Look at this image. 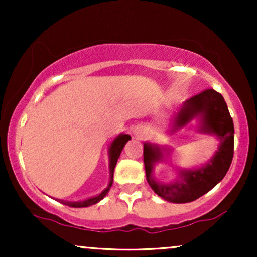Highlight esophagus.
Returning <instances> with one entry per match:
<instances>
[{"mask_svg": "<svg viewBox=\"0 0 257 257\" xmlns=\"http://www.w3.org/2000/svg\"><path fill=\"white\" fill-rule=\"evenodd\" d=\"M133 133H134L135 137H138V138H140L141 135H143V132H141L140 128H135L134 132H133Z\"/></svg>", "mask_w": 257, "mask_h": 257, "instance_id": "esophagus-1", "label": "esophagus"}]
</instances>
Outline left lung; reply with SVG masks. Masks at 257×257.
Returning <instances> with one entry per match:
<instances>
[{
	"label": "left lung",
	"instance_id": "8db88e82",
	"mask_svg": "<svg viewBox=\"0 0 257 257\" xmlns=\"http://www.w3.org/2000/svg\"><path fill=\"white\" fill-rule=\"evenodd\" d=\"M197 119V132L214 135L219 140L213 157L202 167L181 169L175 167L178 176L170 182L155 178L156 164L170 161L172 150L167 146L144 143V164L149 185L164 200L176 204L190 203L214 188L225 178L231 167L234 150V125L225 99L214 89H206L186 100L178 108L170 122V133L180 131Z\"/></svg>",
	"mask_w": 257,
	"mask_h": 257
}]
</instances>
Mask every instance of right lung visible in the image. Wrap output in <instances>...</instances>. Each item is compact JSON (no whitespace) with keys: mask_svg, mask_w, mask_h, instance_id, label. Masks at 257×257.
Wrapping results in <instances>:
<instances>
[{"mask_svg":"<svg viewBox=\"0 0 257 257\" xmlns=\"http://www.w3.org/2000/svg\"><path fill=\"white\" fill-rule=\"evenodd\" d=\"M131 135L124 134V133H120L119 135H117L116 138L113 139V141L111 143L110 147H108V168H110V181H108L107 187L102 191L101 193H99L98 196L90 197V198L84 199V200H78V202H67V200H60L58 199L59 202L63 203L65 205H69L71 208H87V206L94 205L96 203H99L100 200L104 199V197L110 191L112 182H113V170L114 167H116L117 161H118L120 152H122L123 147L125 146V144L131 140Z\"/></svg>","mask_w":257,"mask_h":257,"instance_id":"obj_1","label":"right lung"}]
</instances>
